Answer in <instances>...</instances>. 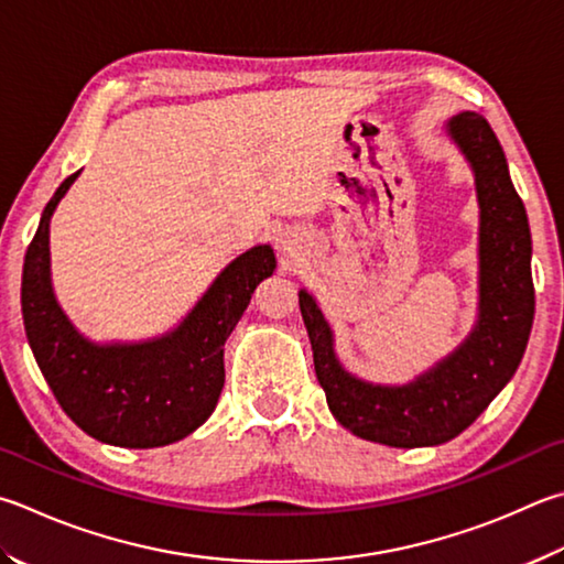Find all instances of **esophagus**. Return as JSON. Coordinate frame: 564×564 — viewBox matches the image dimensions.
Segmentation results:
<instances>
[{
	"label": "esophagus",
	"instance_id": "1",
	"mask_svg": "<svg viewBox=\"0 0 564 564\" xmlns=\"http://www.w3.org/2000/svg\"><path fill=\"white\" fill-rule=\"evenodd\" d=\"M279 243H281V251H283L285 256H289V253L293 256V247H291V243H289V241H283V239H281Z\"/></svg>",
	"mask_w": 564,
	"mask_h": 564
}]
</instances>
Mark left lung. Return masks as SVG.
<instances>
[{"instance_id":"1","label":"left lung","mask_w":564,"mask_h":564,"mask_svg":"<svg viewBox=\"0 0 564 564\" xmlns=\"http://www.w3.org/2000/svg\"><path fill=\"white\" fill-rule=\"evenodd\" d=\"M446 132L474 170L480 209L478 321L466 340L406 384L357 380L337 360L315 299L299 291L315 375L333 416L355 436L397 448L446 444L474 424L516 375L535 315L528 214L503 148L488 120L470 110L448 120Z\"/></svg>"}]
</instances>
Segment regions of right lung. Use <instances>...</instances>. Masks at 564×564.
<instances>
[{
    "label": "right lung",
    "instance_id": "add662e5",
    "mask_svg": "<svg viewBox=\"0 0 564 564\" xmlns=\"http://www.w3.org/2000/svg\"><path fill=\"white\" fill-rule=\"evenodd\" d=\"M80 172L61 182L41 214L22 271V315L36 365L61 409L104 444L155 448L212 416L224 387V343L251 293L275 269L269 243L234 259L187 317L145 343L98 345L80 335L51 285L48 224Z\"/></svg>",
    "mask_w": 564,
    "mask_h": 564
}]
</instances>
